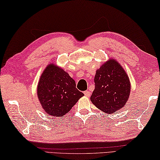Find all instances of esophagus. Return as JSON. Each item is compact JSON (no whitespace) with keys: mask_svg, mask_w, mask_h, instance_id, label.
I'll return each instance as SVG.
<instances>
[{"mask_svg":"<svg viewBox=\"0 0 160 160\" xmlns=\"http://www.w3.org/2000/svg\"><path fill=\"white\" fill-rule=\"evenodd\" d=\"M83 93H84V95L86 96V97H89L90 96V91H85L84 92H83Z\"/></svg>","mask_w":160,"mask_h":160,"instance_id":"1","label":"esophagus"}]
</instances>
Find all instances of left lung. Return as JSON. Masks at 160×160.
<instances>
[{"label":"left lung","instance_id":"left-lung-1","mask_svg":"<svg viewBox=\"0 0 160 160\" xmlns=\"http://www.w3.org/2000/svg\"><path fill=\"white\" fill-rule=\"evenodd\" d=\"M91 101L98 109L112 113L124 106L130 92V80L122 67L111 59L96 71Z\"/></svg>","mask_w":160,"mask_h":160}]
</instances>
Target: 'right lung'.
Returning <instances> with one entry per match:
<instances>
[{"label": "right lung", "instance_id": "1", "mask_svg": "<svg viewBox=\"0 0 160 160\" xmlns=\"http://www.w3.org/2000/svg\"><path fill=\"white\" fill-rule=\"evenodd\" d=\"M83 96L66 72L54 64L47 67L38 86V98L47 113L63 116Z\"/></svg>", "mask_w": 160, "mask_h": 160}]
</instances>
